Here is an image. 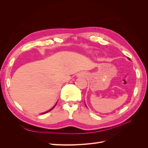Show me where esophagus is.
<instances>
[{
	"label": "esophagus",
	"instance_id": "esophagus-1",
	"mask_svg": "<svg viewBox=\"0 0 148 148\" xmlns=\"http://www.w3.org/2000/svg\"><path fill=\"white\" fill-rule=\"evenodd\" d=\"M84 75H85V74L84 73H80L78 75V77H84Z\"/></svg>",
	"mask_w": 148,
	"mask_h": 148
}]
</instances>
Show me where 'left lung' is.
I'll return each mask as SVG.
<instances>
[{
	"instance_id": "1",
	"label": "left lung",
	"mask_w": 148,
	"mask_h": 148,
	"mask_svg": "<svg viewBox=\"0 0 148 148\" xmlns=\"http://www.w3.org/2000/svg\"><path fill=\"white\" fill-rule=\"evenodd\" d=\"M128 59L129 60H130V58H128Z\"/></svg>"
}]
</instances>
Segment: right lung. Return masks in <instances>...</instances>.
I'll return each instance as SVG.
<instances>
[{
    "label": "right lung",
    "mask_w": 148,
    "mask_h": 148,
    "mask_svg": "<svg viewBox=\"0 0 148 148\" xmlns=\"http://www.w3.org/2000/svg\"><path fill=\"white\" fill-rule=\"evenodd\" d=\"M56 104H57V103H56ZM56 106V105H55V106H53V107H52V109H51V110H48V111H47V112H44V113H42V114H46V113H47V112H49V111H51V110H52V109H53V108H54V107H55V106Z\"/></svg>",
    "instance_id": "1"
}]
</instances>
